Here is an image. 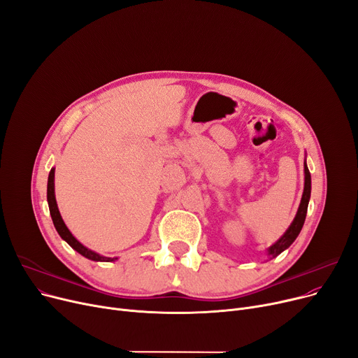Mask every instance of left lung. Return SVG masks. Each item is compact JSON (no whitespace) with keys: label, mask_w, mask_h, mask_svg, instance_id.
I'll list each match as a JSON object with an SVG mask.
<instances>
[{"label":"left lung","mask_w":358,"mask_h":358,"mask_svg":"<svg viewBox=\"0 0 358 358\" xmlns=\"http://www.w3.org/2000/svg\"><path fill=\"white\" fill-rule=\"evenodd\" d=\"M303 166H305V187H303L302 200H300L297 213H296L293 222L290 223V227L287 228V231L283 234V236H281L277 242H274L273 245L267 250V255L270 257V259L275 258L285 250H287L294 242V239L299 236L300 231H302V228H303V223H305L306 213H308V204H309V200H310V189H312L310 173H309V168L306 165V161H305Z\"/></svg>","instance_id":"1"}]
</instances>
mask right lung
I'll use <instances>...</instances> for the list:
<instances>
[{
  "instance_id": "add662e5",
  "label": "right lung",
  "mask_w": 358,
  "mask_h": 358,
  "mask_svg": "<svg viewBox=\"0 0 358 358\" xmlns=\"http://www.w3.org/2000/svg\"><path fill=\"white\" fill-rule=\"evenodd\" d=\"M48 204H49V212H50V216H52V220H53V224H55V229L58 231L59 236L66 241L71 248H73L75 251H77L78 254H81L83 257L91 259V261H104V262H110V261H115L117 258H110V257H103L97 252H94L91 250H88L87 247H84L83 243L75 238L69 229L66 228V224L59 213V209H58V204H56V199H55V168L50 169L49 173V177H48Z\"/></svg>"
}]
</instances>
